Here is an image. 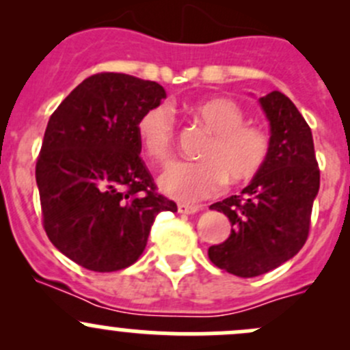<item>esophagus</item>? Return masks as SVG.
I'll return each mask as SVG.
<instances>
[{"mask_svg":"<svg viewBox=\"0 0 350 350\" xmlns=\"http://www.w3.org/2000/svg\"><path fill=\"white\" fill-rule=\"evenodd\" d=\"M200 210H201V204H186V203L178 204V211L183 215H193Z\"/></svg>","mask_w":350,"mask_h":350,"instance_id":"obj_1","label":"esophagus"}]
</instances>
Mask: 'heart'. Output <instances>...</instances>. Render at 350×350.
<instances>
[{
  "mask_svg": "<svg viewBox=\"0 0 350 350\" xmlns=\"http://www.w3.org/2000/svg\"><path fill=\"white\" fill-rule=\"evenodd\" d=\"M189 113L213 137L200 162H176L161 179L162 189L181 201H198L217 193L225 181L243 185L260 172L271 150L264 129L245 123V113L228 98H208L193 103ZM137 139L155 164L172 157L176 125L171 109L164 105L149 108L137 122Z\"/></svg>",
  "mask_w": 350,
  "mask_h": 350,
  "instance_id": "obj_1",
  "label": "heart"
}]
</instances>
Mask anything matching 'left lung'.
I'll list each match as a JSON object with an SVG mask.
<instances>
[{
  "label": "left lung",
  "instance_id": "8db88e82",
  "mask_svg": "<svg viewBox=\"0 0 350 350\" xmlns=\"http://www.w3.org/2000/svg\"><path fill=\"white\" fill-rule=\"evenodd\" d=\"M259 105L269 120V157L241 195L210 206L227 215L232 232L208 257L239 278L269 273L299 252L320 188L312 130L298 108L280 91L259 98Z\"/></svg>",
  "mask_w": 350,
  "mask_h": 350
}]
</instances>
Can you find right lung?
<instances>
[{"label":"right lung","instance_id":"obj_1","mask_svg":"<svg viewBox=\"0 0 350 350\" xmlns=\"http://www.w3.org/2000/svg\"><path fill=\"white\" fill-rule=\"evenodd\" d=\"M165 91L122 72L84 79L52 113L35 169L47 237L79 266L113 273L132 266L161 211H178L155 191L140 159L137 122Z\"/></svg>","mask_w":350,"mask_h":350}]
</instances>
